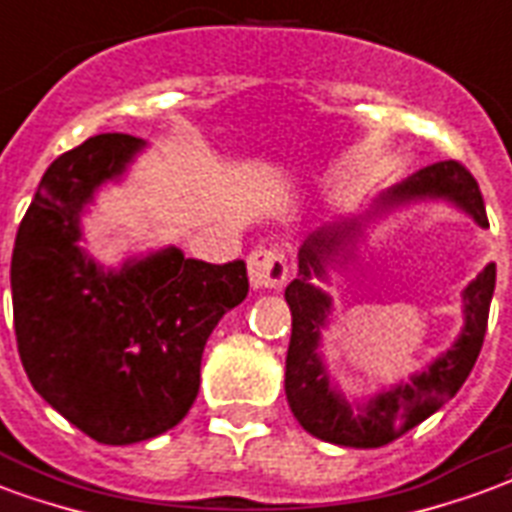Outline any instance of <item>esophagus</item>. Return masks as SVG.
Returning a JSON list of instances; mask_svg holds the SVG:
<instances>
[{"mask_svg": "<svg viewBox=\"0 0 512 512\" xmlns=\"http://www.w3.org/2000/svg\"><path fill=\"white\" fill-rule=\"evenodd\" d=\"M248 278L253 288H280L288 278L286 253L261 245L248 256Z\"/></svg>", "mask_w": 512, "mask_h": 512, "instance_id": "obj_1", "label": "esophagus"}]
</instances>
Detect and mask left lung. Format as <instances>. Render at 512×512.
Here are the masks:
<instances>
[{
    "label": "left lung",
    "mask_w": 512,
    "mask_h": 512,
    "mask_svg": "<svg viewBox=\"0 0 512 512\" xmlns=\"http://www.w3.org/2000/svg\"><path fill=\"white\" fill-rule=\"evenodd\" d=\"M440 197L461 207L475 218L478 226H489L486 207L480 197L478 180L459 161H437L432 167L418 169L413 178L402 180L394 188L383 191L375 205L359 218H340L337 224L318 229L299 248V275L286 288V302L291 307V343L286 356V397L291 413L297 416L305 432L326 443L345 448H380L397 440L413 426L437 413L440 407L461 388L478 361L483 348L489 307L497 283V264H486V270L464 288V326L456 343L440 353L426 370L410 375L407 383H397L388 391L370 397L359 410L332 386L324 359L318 353L321 329L329 321L332 299L321 288L313 286L315 278L326 280L329 264H345L353 256V245L361 229L375 215L388 213L391 207L407 205L416 199Z\"/></svg>",
    "instance_id": "1"
}]
</instances>
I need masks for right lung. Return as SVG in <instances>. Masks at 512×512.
<instances>
[{
	"mask_svg": "<svg viewBox=\"0 0 512 512\" xmlns=\"http://www.w3.org/2000/svg\"><path fill=\"white\" fill-rule=\"evenodd\" d=\"M145 148L96 134L42 175L15 234V340L34 391L105 445L151 440L183 421L199 391L207 337L248 297L245 261L207 264L178 248L96 264L78 240L96 188Z\"/></svg>",
	"mask_w": 512,
	"mask_h": 512,
	"instance_id": "1",
	"label": "right lung"
}]
</instances>
